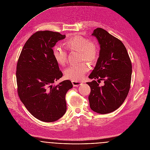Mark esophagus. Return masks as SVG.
Wrapping results in <instances>:
<instances>
[{
    "label": "esophagus",
    "mask_w": 150,
    "mask_h": 150,
    "mask_svg": "<svg viewBox=\"0 0 150 150\" xmlns=\"http://www.w3.org/2000/svg\"><path fill=\"white\" fill-rule=\"evenodd\" d=\"M71 81H72L73 86H76V87H78L79 86L81 85L83 83V81H78V80H72Z\"/></svg>",
    "instance_id": "esophagus-1"
}]
</instances>
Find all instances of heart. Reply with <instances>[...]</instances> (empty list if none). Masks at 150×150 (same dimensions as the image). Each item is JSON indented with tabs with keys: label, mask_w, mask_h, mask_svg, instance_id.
Returning a JSON list of instances; mask_svg holds the SVG:
<instances>
[{
	"label": "heart",
	"mask_w": 150,
	"mask_h": 150,
	"mask_svg": "<svg viewBox=\"0 0 150 150\" xmlns=\"http://www.w3.org/2000/svg\"><path fill=\"white\" fill-rule=\"evenodd\" d=\"M67 48L71 51L80 52L79 60H86L91 64L95 63L99 57V48L95 41H89L80 35L71 37L65 42ZM52 55L55 62L59 65L64 66L67 62V53L61 46L55 45L52 48ZM89 70L88 64L82 62L69 66L64 71L66 77L73 80H80Z\"/></svg>",
	"instance_id": "heart-1"
}]
</instances>
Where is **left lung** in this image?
<instances>
[{
    "mask_svg": "<svg viewBox=\"0 0 150 150\" xmlns=\"http://www.w3.org/2000/svg\"><path fill=\"white\" fill-rule=\"evenodd\" d=\"M92 35L100 44L99 57L88 77L104 81L100 86L95 80L87 82L91 87L90 107L94 112L106 114L121 106L128 94L132 75V64L127 50L121 40L106 30L98 28Z\"/></svg>",
    "mask_w": 150,
    "mask_h": 150,
    "instance_id": "1",
    "label": "left lung"
}]
</instances>
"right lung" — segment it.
Wrapping results in <instances>:
<instances>
[{
	"label": "right lung",
	"instance_id": "add662e5",
	"mask_svg": "<svg viewBox=\"0 0 150 150\" xmlns=\"http://www.w3.org/2000/svg\"><path fill=\"white\" fill-rule=\"evenodd\" d=\"M65 35L50 31L34 34L25 44L16 66L18 93L27 110L39 120L57 121L66 113V95L73 87L66 80L53 86L62 77L52 55L56 43Z\"/></svg>",
	"mask_w": 150,
	"mask_h": 150
}]
</instances>
